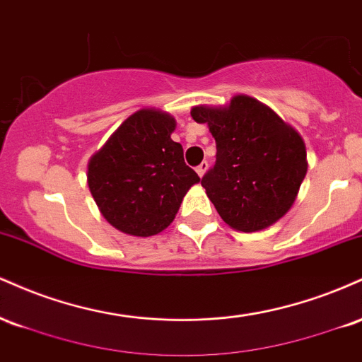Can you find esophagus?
I'll list each match as a JSON object with an SVG mask.
<instances>
[{
    "label": "esophagus",
    "instance_id": "esophagus-1",
    "mask_svg": "<svg viewBox=\"0 0 362 362\" xmlns=\"http://www.w3.org/2000/svg\"><path fill=\"white\" fill-rule=\"evenodd\" d=\"M207 168H209V163H207V161H202V163L195 168V172L199 173V177H202L207 172Z\"/></svg>",
    "mask_w": 362,
    "mask_h": 362
}]
</instances>
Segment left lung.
<instances>
[{
	"mask_svg": "<svg viewBox=\"0 0 362 362\" xmlns=\"http://www.w3.org/2000/svg\"><path fill=\"white\" fill-rule=\"evenodd\" d=\"M190 115L216 141V163L201 184L223 221L252 233L288 213L308 170L301 136L247 95L226 107L197 105Z\"/></svg>",
	"mask_w": 362,
	"mask_h": 362,
	"instance_id": "1",
	"label": "left lung"
}]
</instances>
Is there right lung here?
<instances>
[{
  "label": "right lung",
  "mask_w": 362,
  "mask_h": 362,
  "mask_svg": "<svg viewBox=\"0 0 362 362\" xmlns=\"http://www.w3.org/2000/svg\"><path fill=\"white\" fill-rule=\"evenodd\" d=\"M175 119L141 109L91 156L88 187L103 218L119 231L153 236L175 219L182 199L201 178L170 136Z\"/></svg>",
  "instance_id": "right-lung-1"
}]
</instances>
